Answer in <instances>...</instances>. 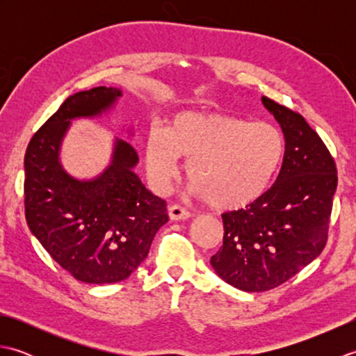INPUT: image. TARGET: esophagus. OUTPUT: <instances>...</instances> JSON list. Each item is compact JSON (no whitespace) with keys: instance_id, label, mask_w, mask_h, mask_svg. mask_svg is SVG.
<instances>
[{"instance_id":"esophagus-1","label":"esophagus","mask_w":356,"mask_h":356,"mask_svg":"<svg viewBox=\"0 0 356 356\" xmlns=\"http://www.w3.org/2000/svg\"><path fill=\"white\" fill-rule=\"evenodd\" d=\"M168 214L171 220H185V218L190 217V211L184 208L182 205H171L168 209Z\"/></svg>"}]
</instances>
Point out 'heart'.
Instances as JSON below:
<instances>
[{"mask_svg":"<svg viewBox=\"0 0 356 356\" xmlns=\"http://www.w3.org/2000/svg\"><path fill=\"white\" fill-rule=\"evenodd\" d=\"M286 153L284 136L269 122L220 111H180L151 130L145 156L151 182L168 188L185 159L194 191L218 209H241L266 193Z\"/></svg>","mask_w":356,"mask_h":356,"instance_id":"b5f03b06","label":"heart"}]
</instances>
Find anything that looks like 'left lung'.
I'll return each instance as SVG.
<instances>
[{
  "mask_svg": "<svg viewBox=\"0 0 356 356\" xmlns=\"http://www.w3.org/2000/svg\"><path fill=\"white\" fill-rule=\"evenodd\" d=\"M286 140L275 182L260 199L223 218V246L211 257L217 275L246 292L286 283L327 243L338 176L334 157L300 113L263 96Z\"/></svg>",
  "mask_w": 356,
  "mask_h": 356,
  "instance_id": "8db88e82",
  "label": "left lung"
}]
</instances>
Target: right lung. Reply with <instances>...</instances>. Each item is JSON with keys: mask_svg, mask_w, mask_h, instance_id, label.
Segmentation results:
<instances>
[{"mask_svg": "<svg viewBox=\"0 0 356 356\" xmlns=\"http://www.w3.org/2000/svg\"><path fill=\"white\" fill-rule=\"evenodd\" d=\"M120 90L95 87L67 97L30 139L24 156L29 229L59 266L82 283H118L145 260L168 222L166 202L133 172L136 149L116 140L111 165L93 180H76L59 163V145L74 118L110 108Z\"/></svg>", "mask_w": 356, "mask_h": 356, "instance_id": "add662e5", "label": "right lung"}]
</instances>
